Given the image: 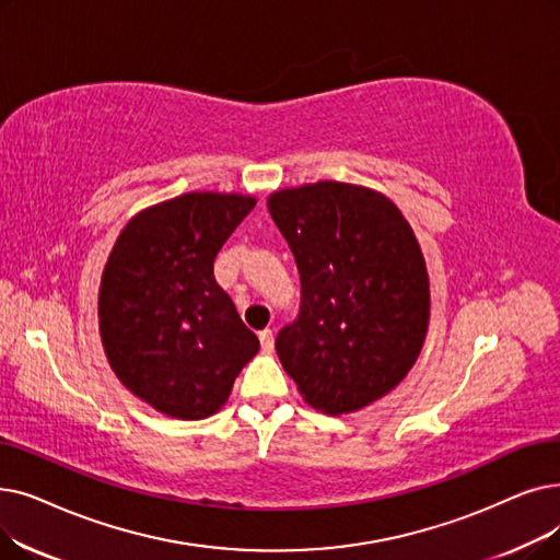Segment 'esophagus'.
<instances>
[{"instance_id": "esophagus-1", "label": "esophagus", "mask_w": 560, "mask_h": 560, "mask_svg": "<svg viewBox=\"0 0 560 560\" xmlns=\"http://www.w3.org/2000/svg\"><path fill=\"white\" fill-rule=\"evenodd\" d=\"M258 338H260V348L265 352H270L275 348V334H272V329H260Z\"/></svg>"}]
</instances>
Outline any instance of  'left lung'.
I'll return each mask as SVG.
<instances>
[{"mask_svg": "<svg viewBox=\"0 0 560 560\" xmlns=\"http://www.w3.org/2000/svg\"><path fill=\"white\" fill-rule=\"evenodd\" d=\"M295 256L302 304L275 340L298 392L329 417L384 398L415 366L430 323L419 240L398 206L363 185L318 180L267 197Z\"/></svg>", "mask_w": 560, "mask_h": 560, "instance_id": "left-lung-1", "label": "left lung"}]
</instances>
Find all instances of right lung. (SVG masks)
Segmentation results:
<instances>
[{
  "mask_svg": "<svg viewBox=\"0 0 560 560\" xmlns=\"http://www.w3.org/2000/svg\"><path fill=\"white\" fill-rule=\"evenodd\" d=\"M247 194L187 191L118 233L98 293L114 375L166 417L199 421L229 400L260 343L214 281V256L254 210Z\"/></svg>",
  "mask_w": 560,
  "mask_h": 560,
  "instance_id": "add662e5",
  "label": "right lung"
}]
</instances>
